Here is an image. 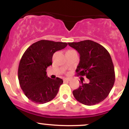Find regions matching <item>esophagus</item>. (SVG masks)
Instances as JSON below:
<instances>
[{"instance_id": "obj_1", "label": "esophagus", "mask_w": 129, "mask_h": 129, "mask_svg": "<svg viewBox=\"0 0 129 129\" xmlns=\"http://www.w3.org/2000/svg\"><path fill=\"white\" fill-rule=\"evenodd\" d=\"M70 81V78H65V79H63V81L64 82H66V81Z\"/></svg>"}]
</instances>
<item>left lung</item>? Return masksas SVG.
Masks as SVG:
<instances>
[{"label":"left lung","instance_id":"8db88e82","mask_svg":"<svg viewBox=\"0 0 129 129\" xmlns=\"http://www.w3.org/2000/svg\"><path fill=\"white\" fill-rule=\"evenodd\" d=\"M68 44L80 54L76 75L89 79L88 84L81 81V86L73 91L74 97L86 106L101 103L108 96L115 83V69L109 51L90 40Z\"/></svg>","mask_w":129,"mask_h":129}]
</instances>
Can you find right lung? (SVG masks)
I'll return each mask as SVG.
<instances>
[{"label":"right lung","instance_id":"right-lung-1","mask_svg":"<svg viewBox=\"0 0 129 129\" xmlns=\"http://www.w3.org/2000/svg\"><path fill=\"white\" fill-rule=\"evenodd\" d=\"M67 45L66 42L41 40L23 53L18 68L19 84L26 96L33 103H48L57 95L63 80L48 78L46 70L52 65L53 54Z\"/></svg>","mask_w":129,"mask_h":129}]
</instances>
